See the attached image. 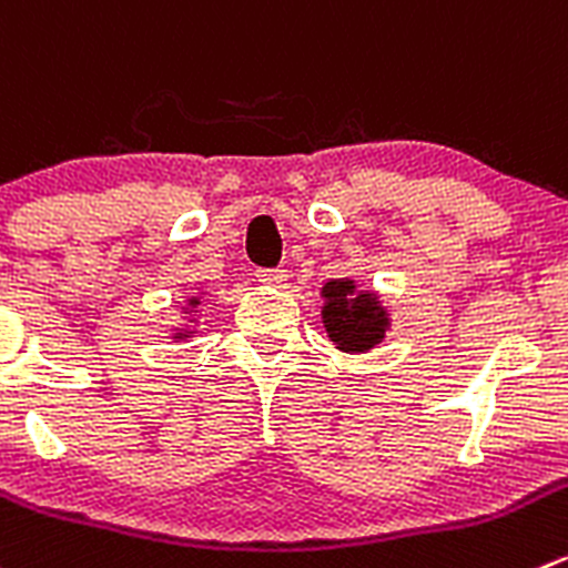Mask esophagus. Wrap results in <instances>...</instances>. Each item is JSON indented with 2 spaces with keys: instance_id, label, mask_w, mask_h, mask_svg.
Listing matches in <instances>:
<instances>
[{
  "instance_id": "34e87169",
  "label": "esophagus",
  "mask_w": 568,
  "mask_h": 568,
  "mask_svg": "<svg viewBox=\"0 0 568 568\" xmlns=\"http://www.w3.org/2000/svg\"><path fill=\"white\" fill-rule=\"evenodd\" d=\"M257 280L266 285H277V288H283L288 274H285L283 268H257Z\"/></svg>"
}]
</instances>
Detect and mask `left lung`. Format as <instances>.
Returning <instances> with one entry per match:
<instances>
[{
  "mask_svg": "<svg viewBox=\"0 0 568 568\" xmlns=\"http://www.w3.org/2000/svg\"><path fill=\"white\" fill-rule=\"evenodd\" d=\"M322 296L324 329L341 352L361 355L385 338V329L390 327L388 311L379 305L374 291H357L355 280L344 277L329 280Z\"/></svg>",
  "mask_w": 568,
  "mask_h": 568,
  "instance_id": "8db88e82",
  "label": "left lung"
}]
</instances>
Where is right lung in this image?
Returning a JSON list of instances; mask_svg holds the SVG:
<instances>
[{
	"instance_id": "right-lung-1",
	"label": "right lung",
	"mask_w": 568,
	"mask_h": 568,
	"mask_svg": "<svg viewBox=\"0 0 568 568\" xmlns=\"http://www.w3.org/2000/svg\"><path fill=\"white\" fill-rule=\"evenodd\" d=\"M194 307H200V296H191L185 311H194ZM174 338H191V329H180V333H174Z\"/></svg>"
}]
</instances>
